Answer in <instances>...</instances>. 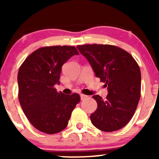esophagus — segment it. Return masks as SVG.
Segmentation results:
<instances>
[{"label":"esophagus","mask_w":159,"mask_h":159,"mask_svg":"<svg viewBox=\"0 0 159 159\" xmlns=\"http://www.w3.org/2000/svg\"><path fill=\"white\" fill-rule=\"evenodd\" d=\"M80 96H81V100H84V98H87V96H86V95H84V94H81V95H80Z\"/></svg>","instance_id":"34e87169"}]
</instances>
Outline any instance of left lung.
<instances>
[{"instance_id":"left-lung-1","label":"left lung","mask_w":159,"mask_h":159,"mask_svg":"<svg viewBox=\"0 0 159 159\" xmlns=\"http://www.w3.org/2000/svg\"><path fill=\"white\" fill-rule=\"evenodd\" d=\"M77 48L84 56L96 77L107 87L106 99L93 98L97 109L90 115L93 125L103 132H114L125 126L134 115L140 97L141 74L129 53L111 45H83Z\"/></svg>"}]
</instances>
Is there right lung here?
<instances>
[{"instance_id": "1", "label": "right lung", "mask_w": 159, "mask_h": 159, "mask_svg": "<svg viewBox=\"0 0 159 159\" xmlns=\"http://www.w3.org/2000/svg\"><path fill=\"white\" fill-rule=\"evenodd\" d=\"M73 46H47L30 54L18 73L19 99L30 123L46 134H56L67 126L72 111L80 102L77 93H58L62 66L78 55Z\"/></svg>"}]
</instances>
